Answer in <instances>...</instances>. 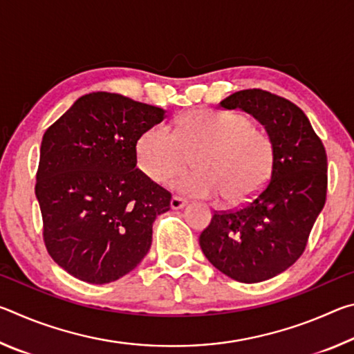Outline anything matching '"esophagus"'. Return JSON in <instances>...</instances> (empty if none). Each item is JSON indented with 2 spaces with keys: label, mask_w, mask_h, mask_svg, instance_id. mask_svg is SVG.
<instances>
[{
  "label": "esophagus",
  "mask_w": 354,
  "mask_h": 354,
  "mask_svg": "<svg viewBox=\"0 0 354 354\" xmlns=\"http://www.w3.org/2000/svg\"><path fill=\"white\" fill-rule=\"evenodd\" d=\"M185 205H187V201H185L184 198H181V196H178V195H173L171 196V201H170L171 209H181Z\"/></svg>",
  "instance_id": "1"
}]
</instances>
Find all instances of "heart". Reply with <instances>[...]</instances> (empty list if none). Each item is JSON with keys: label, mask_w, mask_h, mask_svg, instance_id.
<instances>
[{"label": "heart", "mask_w": 354, "mask_h": 354, "mask_svg": "<svg viewBox=\"0 0 354 354\" xmlns=\"http://www.w3.org/2000/svg\"><path fill=\"white\" fill-rule=\"evenodd\" d=\"M140 170L154 183L183 171L194 158L196 170L173 187L184 195L241 205L259 194L273 165V142L266 131L239 112L198 109L176 122L175 131L154 124L136 145Z\"/></svg>", "instance_id": "b5f03b06"}]
</instances>
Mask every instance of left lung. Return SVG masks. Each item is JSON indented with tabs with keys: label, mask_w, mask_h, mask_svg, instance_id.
<instances>
[{
	"label": "left lung",
	"mask_w": 354,
	"mask_h": 354,
	"mask_svg": "<svg viewBox=\"0 0 354 354\" xmlns=\"http://www.w3.org/2000/svg\"><path fill=\"white\" fill-rule=\"evenodd\" d=\"M220 107L259 120L273 142V165L256 198L214 212L200 247L226 277L261 283L287 270L306 248L326 201V151L304 112L279 95L247 88L220 101Z\"/></svg>",
	"instance_id": "obj_1"
}]
</instances>
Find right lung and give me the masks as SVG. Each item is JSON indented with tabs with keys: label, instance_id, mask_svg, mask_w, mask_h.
I'll list each match as a JSON object with an SVG mask.
<instances>
[{
	"label": "right lung",
	"instance_id": "add662e5",
	"mask_svg": "<svg viewBox=\"0 0 354 354\" xmlns=\"http://www.w3.org/2000/svg\"><path fill=\"white\" fill-rule=\"evenodd\" d=\"M160 107L118 93L84 95L45 131L35 175L48 254L88 284L117 281L151 247L171 194L137 169L140 136Z\"/></svg>",
	"mask_w": 354,
	"mask_h": 354
}]
</instances>
